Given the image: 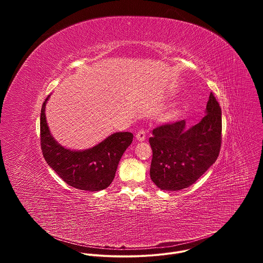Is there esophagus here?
Wrapping results in <instances>:
<instances>
[{
  "mask_svg": "<svg viewBox=\"0 0 263 263\" xmlns=\"http://www.w3.org/2000/svg\"><path fill=\"white\" fill-rule=\"evenodd\" d=\"M136 139L138 141H144L145 140V132L143 130H139L136 134Z\"/></svg>",
  "mask_w": 263,
  "mask_h": 263,
  "instance_id": "34e87169",
  "label": "esophagus"
}]
</instances>
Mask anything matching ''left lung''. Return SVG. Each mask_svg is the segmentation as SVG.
<instances>
[{
	"label": "left lung",
	"mask_w": 263,
	"mask_h": 263,
	"mask_svg": "<svg viewBox=\"0 0 263 263\" xmlns=\"http://www.w3.org/2000/svg\"><path fill=\"white\" fill-rule=\"evenodd\" d=\"M205 117L186 128L180 121L157 127L148 142L153 151L152 181L162 191L175 192L193 185L217 159L221 142V110L212 95Z\"/></svg>",
	"instance_id": "8db88e82"
}]
</instances>
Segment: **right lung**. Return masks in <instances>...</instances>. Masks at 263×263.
Here are the masks:
<instances>
[{
    "label": "right lung",
    "mask_w": 263,
    "mask_h": 263,
    "mask_svg": "<svg viewBox=\"0 0 263 263\" xmlns=\"http://www.w3.org/2000/svg\"><path fill=\"white\" fill-rule=\"evenodd\" d=\"M41 114V143L44 157L54 172L69 186L88 192L103 191L114 181L119 162L132 143L133 134L116 132L86 149H71L61 145L52 135L46 117Z\"/></svg>",
    "instance_id": "obj_1"
}]
</instances>
